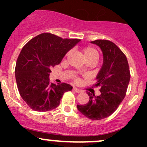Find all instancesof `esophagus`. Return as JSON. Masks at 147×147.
Returning <instances> with one entry per match:
<instances>
[{"label":"esophagus","mask_w":147,"mask_h":147,"mask_svg":"<svg viewBox=\"0 0 147 147\" xmlns=\"http://www.w3.org/2000/svg\"><path fill=\"white\" fill-rule=\"evenodd\" d=\"M73 90L77 93H80L82 92V90H80V89H78V88H77V87H73Z\"/></svg>","instance_id":"esophagus-1"}]
</instances>
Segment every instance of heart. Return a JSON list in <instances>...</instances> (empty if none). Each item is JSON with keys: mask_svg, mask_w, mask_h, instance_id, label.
<instances>
[{"mask_svg": "<svg viewBox=\"0 0 147 147\" xmlns=\"http://www.w3.org/2000/svg\"><path fill=\"white\" fill-rule=\"evenodd\" d=\"M82 53L83 56L84 57V58L87 60V59L90 58H98V52L94 48V47H84L82 50Z\"/></svg>", "mask_w": 147, "mask_h": 147, "instance_id": "obj_1", "label": "heart"}]
</instances>
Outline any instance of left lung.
<instances>
[{
	"mask_svg": "<svg viewBox=\"0 0 147 147\" xmlns=\"http://www.w3.org/2000/svg\"><path fill=\"white\" fill-rule=\"evenodd\" d=\"M91 43L100 47L103 63L94 85L101 87V94L87 92L90 100L86 105H77L86 117L100 120L110 116L119 107L126 95L130 80V72L125 55L114 42L107 40H96Z\"/></svg>",
	"mask_w": 147,
	"mask_h": 147,
	"instance_id": "obj_1",
	"label": "left lung"
}]
</instances>
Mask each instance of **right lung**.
Instances as JSON below:
<instances>
[{"instance_id":"1","label":"right lung","mask_w":147,"mask_h":147,"mask_svg":"<svg viewBox=\"0 0 147 147\" xmlns=\"http://www.w3.org/2000/svg\"><path fill=\"white\" fill-rule=\"evenodd\" d=\"M80 41L63 39L45 32L31 39L22 49L16 66V80L20 96L33 110L47 112L59 106L69 84L50 82L51 68L59 65L69 50Z\"/></svg>"}]
</instances>
